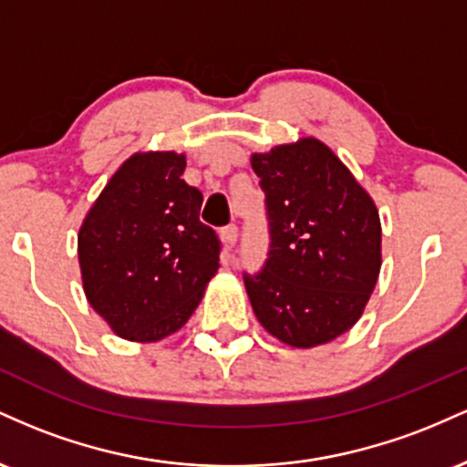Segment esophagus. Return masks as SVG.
<instances>
[{
  "mask_svg": "<svg viewBox=\"0 0 467 467\" xmlns=\"http://www.w3.org/2000/svg\"><path fill=\"white\" fill-rule=\"evenodd\" d=\"M237 237H239V230H237V226H234V223H230V226L222 228V239H223V244L228 245V248H234V244H237Z\"/></svg>",
  "mask_w": 467,
  "mask_h": 467,
  "instance_id": "esophagus-1",
  "label": "esophagus"
}]
</instances>
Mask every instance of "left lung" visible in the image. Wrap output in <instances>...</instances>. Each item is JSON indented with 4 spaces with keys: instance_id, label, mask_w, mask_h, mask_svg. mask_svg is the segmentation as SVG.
<instances>
[{
    "instance_id": "8db88e82",
    "label": "left lung",
    "mask_w": 467,
    "mask_h": 467,
    "mask_svg": "<svg viewBox=\"0 0 467 467\" xmlns=\"http://www.w3.org/2000/svg\"><path fill=\"white\" fill-rule=\"evenodd\" d=\"M265 192L270 252L245 275L256 320L294 349L336 340L360 320L382 267V223L342 160L309 136L252 153Z\"/></svg>"
}]
</instances>
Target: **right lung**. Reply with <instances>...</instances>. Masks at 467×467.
<instances>
[{
  "mask_svg": "<svg viewBox=\"0 0 467 467\" xmlns=\"http://www.w3.org/2000/svg\"><path fill=\"white\" fill-rule=\"evenodd\" d=\"M186 155L133 153L78 230L85 296L116 336L158 342L186 325L219 267L202 192L182 180Z\"/></svg>",
  "mask_w": 467,
  "mask_h": 467,
  "instance_id": "obj_1",
  "label": "right lung"
}]
</instances>
